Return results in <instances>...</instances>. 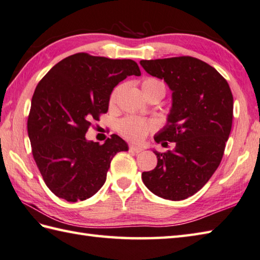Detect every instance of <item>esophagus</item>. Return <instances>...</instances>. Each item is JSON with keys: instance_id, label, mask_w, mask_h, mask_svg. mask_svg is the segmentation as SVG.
I'll list each match as a JSON object with an SVG mask.
<instances>
[{"instance_id": "esophagus-1", "label": "esophagus", "mask_w": 260, "mask_h": 260, "mask_svg": "<svg viewBox=\"0 0 260 260\" xmlns=\"http://www.w3.org/2000/svg\"><path fill=\"white\" fill-rule=\"evenodd\" d=\"M129 149H130V151L135 152V153H139V152H142V150H144L141 147H138V146H135V145H130Z\"/></svg>"}]
</instances>
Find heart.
<instances>
[{"instance_id":"obj_1","label":"heart","mask_w":260,"mask_h":260,"mask_svg":"<svg viewBox=\"0 0 260 260\" xmlns=\"http://www.w3.org/2000/svg\"><path fill=\"white\" fill-rule=\"evenodd\" d=\"M142 91L144 94L152 91V89L160 88L165 95V86L161 82L158 81L156 78L148 77L145 78L141 83ZM119 92V88H116L113 91L112 95H111V102H114L116 94ZM155 129V124L150 121H146L141 118H137V116H126V118L122 119L118 124V130L121 135L124 138L132 141H140L149 134L150 131Z\"/></svg>"}]
</instances>
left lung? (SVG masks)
Returning a JSON list of instances; mask_svg holds the SVG:
<instances>
[{
    "label": "left lung",
    "mask_w": 260,
    "mask_h": 260,
    "mask_svg": "<svg viewBox=\"0 0 260 260\" xmlns=\"http://www.w3.org/2000/svg\"><path fill=\"white\" fill-rule=\"evenodd\" d=\"M140 65L172 91L167 123L153 138L162 147L175 142L167 152L153 149L157 166L141 178L157 197L185 200L202 188L220 165L232 126L234 96L220 73L198 58L141 60Z\"/></svg>",
    "instance_id": "obj_1"
}]
</instances>
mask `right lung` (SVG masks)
Masks as SVG:
<instances>
[{"label": "right lung", "mask_w": 260, "mask_h": 260, "mask_svg": "<svg viewBox=\"0 0 260 260\" xmlns=\"http://www.w3.org/2000/svg\"><path fill=\"white\" fill-rule=\"evenodd\" d=\"M131 75H141L134 60L78 52L56 63L37 85L28 135L37 166L56 197L68 202L93 197L116 152L129 149L116 135L103 145L85 135L108 112L113 88Z\"/></svg>", "instance_id": "right-lung-1"}]
</instances>
